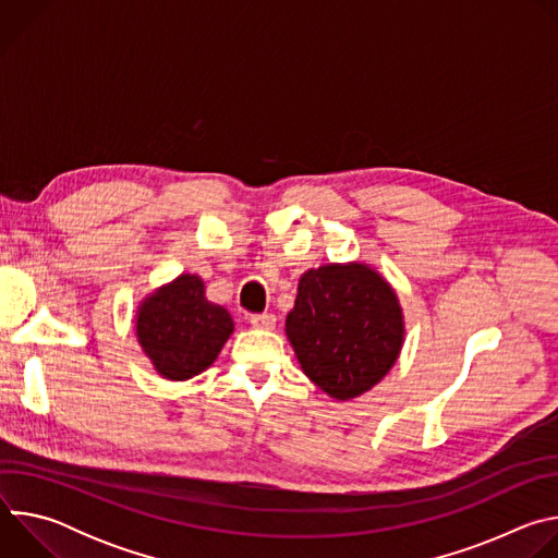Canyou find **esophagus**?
I'll use <instances>...</instances> for the list:
<instances>
[{
  "mask_svg": "<svg viewBox=\"0 0 558 558\" xmlns=\"http://www.w3.org/2000/svg\"><path fill=\"white\" fill-rule=\"evenodd\" d=\"M252 325H254L256 329L269 331V329L276 327V315H274V313H258V315H252Z\"/></svg>",
  "mask_w": 558,
  "mask_h": 558,
  "instance_id": "34e87169",
  "label": "esophagus"
}]
</instances>
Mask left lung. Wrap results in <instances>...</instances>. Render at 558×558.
I'll return each mask as SVG.
<instances>
[{"instance_id": "8db88e82", "label": "left lung", "mask_w": 558, "mask_h": 558, "mask_svg": "<svg viewBox=\"0 0 558 558\" xmlns=\"http://www.w3.org/2000/svg\"><path fill=\"white\" fill-rule=\"evenodd\" d=\"M302 373L349 402L379 384L400 360L407 323L390 282L362 260L306 269L284 320Z\"/></svg>"}]
</instances>
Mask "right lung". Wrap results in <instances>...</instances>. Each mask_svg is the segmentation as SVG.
Returning a JSON list of instances; mask_svg holds the SVG:
<instances>
[{"mask_svg": "<svg viewBox=\"0 0 558 558\" xmlns=\"http://www.w3.org/2000/svg\"><path fill=\"white\" fill-rule=\"evenodd\" d=\"M134 329L151 371L185 381L216 362L233 333V320L225 306L207 300L203 278L185 271L138 302Z\"/></svg>", "mask_w": 558, "mask_h": 558, "instance_id": "add662e5", "label": "right lung"}]
</instances>
